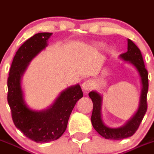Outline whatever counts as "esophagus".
<instances>
[{
    "label": "esophagus",
    "instance_id": "esophagus-1",
    "mask_svg": "<svg viewBox=\"0 0 154 154\" xmlns=\"http://www.w3.org/2000/svg\"><path fill=\"white\" fill-rule=\"evenodd\" d=\"M82 88L84 91H89L90 90H91L93 88V82L90 80H87L83 83L82 84Z\"/></svg>",
    "mask_w": 154,
    "mask_h": 154
}]
</instances>
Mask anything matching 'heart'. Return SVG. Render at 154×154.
<instances>
[{
	"label": "heart",
	"mask_w": 154,
	"mask_h": 154,
	"mask_svg": "<svg viewBox=\"0 0 154 154\" xmlns=\"http://www.w3.org/2000/svg\"><path fill=\"white\" fill-rule=\"evenodd\" d=\"M97 46L98 47V48H102V47H103V45H102L101 44H97Z\"/></svg>",
	"instance_id": "1"
}]
</instances>
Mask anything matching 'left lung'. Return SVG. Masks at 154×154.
Wrapping results in <instances>:
<instances>
[{"label":"left lung","instance_id":"1","mask_svg":"<svg viewBox=\"0 0 154 154\" xmlns=\"http://www.w3.org/2000/svg\"><path fill=\"white\" fill-rule=\"evenodd\" d=\"M121 59L131 64L137 71L140 77L141 91L137 110L134 115L122 127L111 128L106 125L102 117L103 96L98 92L93 90L89 97L93 104L91 122L93 128L102 137L109 140H122L131 137L138 128L147 109L146 95L148 91V73L145 68L143 57L140 49L131 40L128 38V51L120 54Z\"/></svg>","mask_w":154,"mask_h":154}]
</instances>
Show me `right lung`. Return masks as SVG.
<instances>
[{
    "instance_id": "add662e5",
    "label": "right lung",
    "mask_w": 154,
    "mask_h": 154,
    "mask_svg": "<svg viewBox=\"0 0 154 154\" xmlns=\"http://www.w3.org/2000/svg\"><path fill=\"white\" fill-rule=\"evenodd\" d=\"M51 32H40L20 47L13 60L8 80V102L16 127L37 143L59 138L67 128L69 117L76 103L83 97L79 84L67 87L45 109L34 110L27 106L21 79L30 61L48 46Z\"/></svg>"
}]
</instances>
